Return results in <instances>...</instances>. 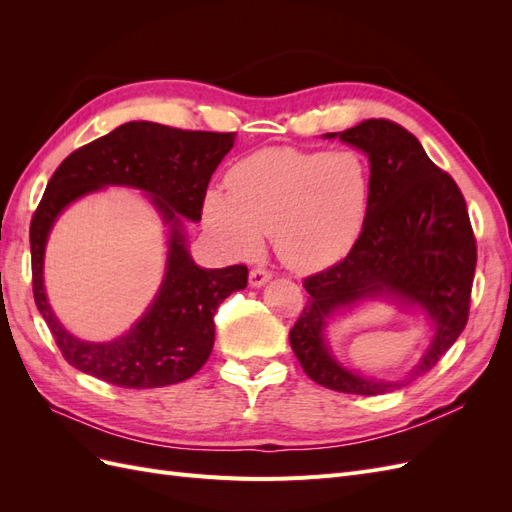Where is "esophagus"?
<instances>
[{
	"mask_svg": "<svg viewBox=\"0 0 512 512\" xmlns=\"http://www.w3.org/2000/svg\"><path fill=\"white\" fill-rule=\"evenodd\" d=\"M269 280H271V273L265 271V269H252V271H250V286H252V288L265 286Z\"/></svg>",
	"mask_w": 512,
	"mask_h": 512,
	"instance_id": "esophagus-1",
	"label": "esophagus"
}]
</instances>
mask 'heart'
I'll list each match as a JSON object with an SVG mask.
<instances>
[{
  "mask_svg": "<svg viewBox=\"0 0 512 512\" xmlns=\"http://www.w3.org/2000/svg\"><path fill=\"white\" fill-rule=\"evenodd\" d=\"M369 203L371 170L359 151L267 147L230 168L226 194H207L203 222L230 254L252 258L273 235L288 269L316 273L352 252Z\"/></svg>",
  "mask_w": 512,
  "mask_h": 512,
  "instance_id": "1",
  "label": "heart"
}]
</instances>
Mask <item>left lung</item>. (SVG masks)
Instances as JSON below:
<instances>
[{
	"instance_id": "left-lung-1",
	"label": "left lung",
	"mask_w": 512,
	"mask_h": 512,
	"mask_svg": "<svg viewBox=\"0 0 512 512\" xmlns=\"http://www.w3.org/2000/svg\"><path fill=\"white\" fill-rule=\"evenodd\" d=\"M322 138H339L365 153L371 203L352 252L303 282L309 297L290 329V346L305 374L320 386L382 395L427 374L466 329L476 269L474 232L457 183L397 123L367 119ZM371 302L423 315L430 324V344L406 377H365L339 362L330 348L328 322Z\"/></svg>"
}]
</instances>
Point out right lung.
Returning <instances> with one entry per match:
<instances>
[{
  "label": "right lung",
  "mask_w": 512,
  "mask_h": 512,
  "mask_svg": "<svg viewBox=\"0 0 512 512\" xmlns=\"http://www.w3.org/2000/svg\"><path fill=\"white\" fill-rule=\"evenodd\" d=\"M237 134L188 132L128 121L59 164L29 228L34 299L64 359L83 374L123 389H158L192 378L215 342V309L247 286V267H198L185 220L200 222L207 185ZM106 187L143 191L167 228V262L157 297L133 327L108 343L70 334L43 286L45 243L72 202Z\"/></svg>",
  "instance_id": "right-lung-1"
}]
</instances>
